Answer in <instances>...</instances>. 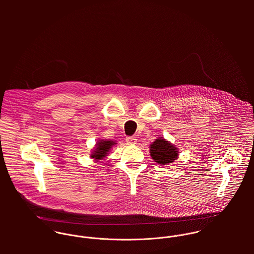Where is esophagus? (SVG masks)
I'll use <instances>...</instances> for the list:
<instances>
[{"instance_id":"obj_1","label":"esophagus","mask_w":254,"mask_h":254,"mask_svg":"<svg viewBox=\"0 0 254 254\" xmlns=\"http://www.w3.org/2000/svg\"><path fill=\"white\" fill-rule=\"evenodd\" d=\"M126 143L128 145H136L137 143V139L135 137H127L126 138Z\"/></svg>"}]
</instances>
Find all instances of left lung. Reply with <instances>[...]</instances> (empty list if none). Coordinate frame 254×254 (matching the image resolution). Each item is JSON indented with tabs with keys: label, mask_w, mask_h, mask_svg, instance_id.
I'll list each match as a JSON object with an SVG mask.
<instances>
[{
	"label": "left lung",
	"mask_w": 254,
	"mask_h": 254,
	"mask_svg": "<svg viewBox=\"0 0 254 254\" xmlns=\"http://www.w3.org/2000/svg\"><path fill=\"white\" fill-rule=\"evenodd\" d=\"M149 152L152 159L160 165H169L179 155L178 148L163 138L156 139L150 145Z\"/></svg>",
	"instance_id": "obj_1"
}]
</instances>
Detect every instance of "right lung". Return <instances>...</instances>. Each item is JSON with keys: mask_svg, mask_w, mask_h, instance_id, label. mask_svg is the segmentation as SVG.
Listing matches in <instances>:
<instances>
[{"mask_svg": "<svg viewBox=\"0 0 254 254\" xmlns=\"http://www.w3.org/2000/svg\"><path fill=\"white\" fill-rule=\"evenodd\" d=\"M116 143L113 141H108V140H101L97 143L96 148L94 149L93 153L91 154V157L96 160L103 159L109 151V149L115 145Z\"/></svg>", "mask_w": 254, "mask_h": 254, "instance_id": "obj_1", "label": "right lung"}]
</instances>
